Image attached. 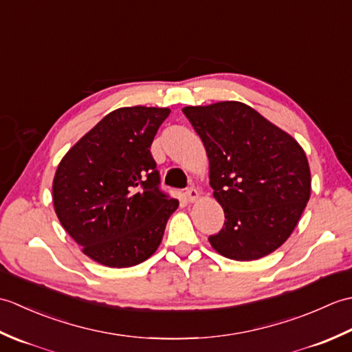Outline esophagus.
<instances>
[{
	"instance_id": "1",
	"label": "esophagus",
	"mask_w": 352,
	"mask_h": 352,
	"mask_svg": "<svg viewBox=\"0 0 352 352\" xmlns=\"http://www.w3.org/2000/svg\"><path fill=\"white\" fill-rule=\"evenodd\" d=\"M186 198H188V201H190V203H195V201L199 198V192L195 188L186 189Z\"/></svg>"
}]
</instances>
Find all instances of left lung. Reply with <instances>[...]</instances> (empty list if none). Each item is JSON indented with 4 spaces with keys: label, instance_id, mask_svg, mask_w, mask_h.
<instances>
[{
    "label": "left lung",
    "instance_id": "left-lung-1",
    "mask_svg": "<svg viewBox=\"0 0 352 352\" xmlns=\"http://www.w3.org/2000/svg\"><path fill=\"white\" fill-rule=\"evenodd\" d=\"M206 148L213 197L226 222L208 237L223 257L267 256L287 241L309 203L304 149L258 111L239 101L183 109Z\"/></svg>",
    "mask_w": 352,
    "mask_h": 352
}]
</instances>
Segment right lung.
I'll return each mask as SVG.
<instances>
[{
	"mask_svg": "<svg viewBox=\"0 0 352 352\" xmlns=\"http://www.w3.org/2000/svg\"><path fill=\"white\" fill-rule=\"evenodd\" d=\"M159 107H121L86 133L58 163L52 203L62 227L87 257L130 267L159 248L178 201L160 190L151 155Z\"/></svg>",
	"mask_w": 352,
	"mask_h": 352,
	"instance_id": "obj_1",
	"label": "right lung"
}]
</instances>
